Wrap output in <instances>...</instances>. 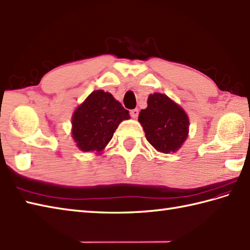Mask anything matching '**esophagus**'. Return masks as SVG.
<instances>
[{
  "instance_id": "34e87169",
  "label": "esophagus",
  "mask_w": 250,
  "mask_h": 250,
  "mask_svg": "<svg viewBox=\"0 0 250 250\" xmlns=\"http://www.w3.org/2000/svg\"><path fill=\"white\" fill-rule=\"evenodd\" d=\"M138 114H139V110L138 109H134V110L130 111V116H131V118L136 119L137 116H138Z\"/></svg>"
}]
</instances>
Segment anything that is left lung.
I'll list each match as a JSON object with an SVG mask.
<instances>
[{
	"label": "left lung",
	"instance_id": "1",
	"mask_svg": "<svg viewBox=\"0 0 250 250\" xmlns=\"http://www.w3.org/2000/svg\"><path fill=\"white\" fill-rule=\"evenodd\" d=\"M138 121L146 140L162 153L179 150L189 134V118L185 110L164 94L149 96L146 109L140 111Z\"/></svg>",
	"mask_w": 250,
	"mask_h": 250
}]
</instances>
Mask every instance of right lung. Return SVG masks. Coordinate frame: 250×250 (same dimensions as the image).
Instances as JSON below:
<instances>
[{
  "mask_svg": "<svg viewBox=\"0 0 250 250\" xmlns=\"http://www.w3.org/2000/svg\"><path fill=\"white\" fill-rule=\"evenodd\" d=\"M130 119L118 100L108 91L95 90L72 115V137L83 152L101 154L122 121Z\"/></svg>",
  "mask_w": 250,
  "mask_h": 250,
  "instance_id": "right-lung-1",
  "label": "right lung"
}]
</instances>
